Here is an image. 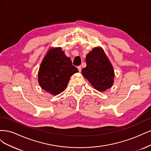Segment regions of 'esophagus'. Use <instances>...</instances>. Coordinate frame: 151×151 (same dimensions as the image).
<instances>
[{"instance_id": "1", "label": "esophagus", "mask_w": 151, "mask_h": 151, "mask_svg": "<svg viewBox=\"0 0 151 151\" xmlns=\"http://www.w3.org/2000/svg\"><path fill=\"white\" fill-rule=\"evenodd\" d=\"M77 68H78V71H79L80 72H81V66H78Z\"/></svg>"}]
</instances>
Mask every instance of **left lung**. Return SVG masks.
<instances>
[{"label": "left lung", "mask_w": 151, "mask_h": 151, "mask_svg": "<svg viewBox=\"0 0 151 151\" xmlns=\"http://www.w3.org/2000/svg\"><path fill=\"white\" fill-rule=\"evenodd\" d=\"M86 68L82 75L99 91L111 88L114 83V71L109 58L101 47H95L86 56Z\"/></svg>", "instance_id": "1"}]
</instances>
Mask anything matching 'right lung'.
Returning a JSON list of instances; mask_svg holds the SVG:
<instances>
[{
    "mask_svg": "<svg viewBox=\"0 0 151 151\" xmlns=\"http://www.w3.org/2000/svg\"><path fill=\"white\" fill-rule=\"evenodd\" d=\"M77 72L78 70L61 47L52 48L41 63L38 81L43 90L56 95L66 89L71 76Z\"/></svg>",
    "mask_w": 151,
    "mask_h": 151,
    "instance_id": "right-lung-1",
    "label": "right lung"
}]
</instances>
